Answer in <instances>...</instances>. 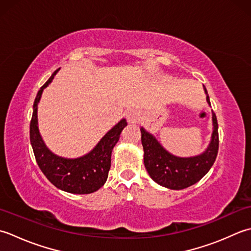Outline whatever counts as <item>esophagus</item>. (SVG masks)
I'll return each instance as SVG.
<instances>
[{"label":"esophagus","instance_id":"34e87169","mask_svg":"<svg viewBox=\"0 0 251 251\" xmlns=\"http://www.w3.org/2000/svg\"><path fill=\"white\" fill-rule=\"evenodd\" d=\"M127 121L130 122V124H136L137 121H139V114L135 110H130L127 112Z\"/></svg>","mask_w":251,"mask_h":251}]
</instances>
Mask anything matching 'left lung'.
I'll return each mask as SVG.
<instances>
[{"mask_svg": "<svg viewBox=\"0 0 251 251\" xmlns=\"http://www.w3.org/2000/svg\"><path fill=\"white\" fill-rule=\"evenodd\" d=\"M207 101L210 104L208 92ZM213 133L211 142L203 154L180 158L171 155L154 136L141 127L142 145L144 150V165L150 176L156 183L171 190H183L201 180L216 161L219 151V132L216 114H212Z\"/></svg>", "mask_w": 251, "mask_h": 251, "instance_id": "left-lung-1", "label": "left lung"}]
</instances>
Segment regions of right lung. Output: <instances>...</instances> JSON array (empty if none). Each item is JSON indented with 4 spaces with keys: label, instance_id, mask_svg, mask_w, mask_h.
<instances>
[{
    "label": "right lung",
    "instance_id": "obj_1",
    "mask_svg": "<svg viewBox=\"0 0 251 251\" xmlns=\"http://www.w3.org/2000/svg\"><path fill=\"white\" fill-rule=\"evenodd\" d=\"M58 70L54 71L50 78L41 86L34 100L32 118L30 121V142L39 168L54 186L73 194H91L100 190L107 180L112 148L119 141L120 133L126 126V121L122 119L107 132L88 155L76 159H66L54 155L41 139L37 111L43 90L52 82Z\"/></svg>",
    "mask_w": 251,
    "mask_h": 251
}]
</instances>
